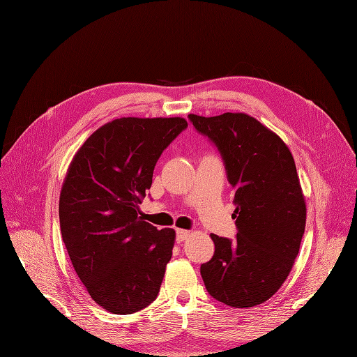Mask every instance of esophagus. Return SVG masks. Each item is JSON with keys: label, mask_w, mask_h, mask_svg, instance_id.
<instances>
[{"label": "esophagus", "mask_w": 357, "mask_h": 357, "mask_svg": "<svg viewBox=\"0 0 357 357\" xmlns=\"http://www.w3.org/2000/svg\"><path fill=\"white\" fill-rule=\"evenodd\" d=\"M190 237V231L188 230H176V240H178V243H182L183 240H186Z\"/></svg>", "instance_id": "34e87169"}]
</instances>
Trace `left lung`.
I'll return each instance as SVG.
<instances>
[{"label":"left lung","instance_id":"left-lung-1","mask_svg":"<svg viewBox=\"0 0 357 357\" xmlns=\"http://www.w3.org/2000/svg\"><path fill=\"white\" fill-rule=\"evenodd\" d=\"M188 119L217 146L234 188L237 237L211 234L214 256L201 265L205 288L234 308L259 305L285 282L305 230L307 207L292 153L245 112Z\"/></svg>","mask_w":357,"mask_h":357}]
</instances>
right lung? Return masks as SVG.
<instances>
[{
  "instance_id": "1",
  "label": "right lung",
  "mask_w": 357,
  "mask_h": 357,
  "mask_svg": "<svg viewBox=\"0 0 357 357\" xmlns=\"http://www.w3.org/2000/svg\"><path fill=\"white\" fill-rule=\"evenodd\" d=\"M186 127L181 117L112 120L69 165L59 198L62 238L88 294L112 314L137 312L159 294L175 230L144 221L139 204L162 152Z\"/></svg>"
}]
</instances>
